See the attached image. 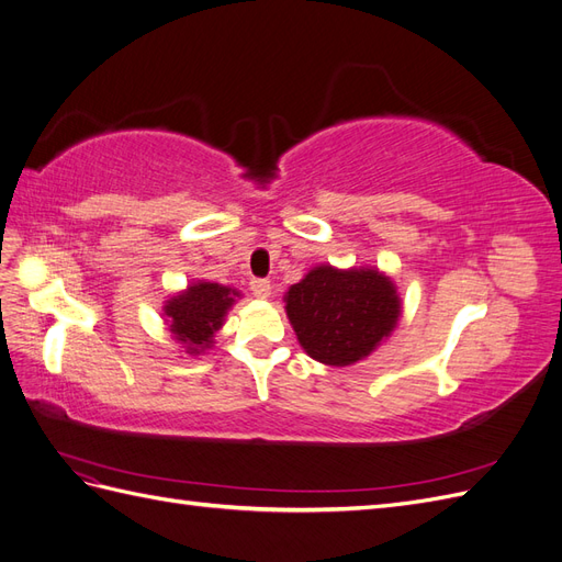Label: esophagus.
<instances>
[{
	"label": "esophagus",
	"instance_id": "esophagus-1",
	"mask_svg": "<svg viewBox=\"0 0 562 562\" xmlns=\"http://www.w3.org/2000/svg\"><path fill=\"white\" fill-rule=\"evenodd\" d=\"M250 291L255 297H269L271 295V283L267 279H250Z\"/></svg>",
	"mask_w": 562,
	"mask_h": 562
}]
</instances>
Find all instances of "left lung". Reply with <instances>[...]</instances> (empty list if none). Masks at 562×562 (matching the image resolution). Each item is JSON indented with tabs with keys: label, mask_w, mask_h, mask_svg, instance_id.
Instances as JSON below:
<instances>
[{
	"label": "left lung",
	"mask_w": 562,
	"mask_h": 562,
	"mask_svg": "<svg viewBox=\"0 0 562 562\" xmlns=\"http://www.w3.org/2000/svg\"><path fill=\"white\" fill-rule=\"evenodd\" d=\"M285 312L312 359L351 366L394 330L401 302L378 269H312L285 293Z\"/></svg>",
	"instance_id": "1"
}]
</instances>
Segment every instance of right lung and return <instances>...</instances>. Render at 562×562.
I'll return each instance as SVG.
<instances>
[{"label": "right lung", "mask_w": 562, "mask_h": 562, "mask_svg": "<svg viewBox=\"0 0 562 562\" xmlns=\"http://www.w3.org/2000/svg\"><path fill=\"white\" fill-rule=\"evenodd\" d=\"M239 295L227 285L201 281L187 288L184 293L168 300L164 314L171 323V333L178 342L187 345L190 353H201L213 342V333L223 326L227 310Z\"/></svg>", "instance_id": "add662e5"}]
</instances>
